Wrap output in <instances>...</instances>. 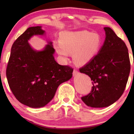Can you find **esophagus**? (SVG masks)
Wrapping results in <instances>:
<instances>
[{"mask_svg": "<svg viewBox=\"0 0 134 134\" xmlns=\"http://www.w3.org/2000/svg\"><path fill=\"white\" fill-rule=\"evenodd\" d=\"M72 74H73V76H77V75L79 74V72L77 70H76V69H74Z\"/></svg>", "mask_w": 134, "mask_h": 134, "instance_id": "esophagus-1", "label": "esophagus"}]
</instances>
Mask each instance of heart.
I'll return each instance as SVG.
<instances>
[{
    "label": "heart",
    "mask_w": 134,
    "mask_h": 134,
    "mask_svg": "<svg viewBox=\"0 0 134 134\" xmlns=\"http://www.w3.org/2000/svg\"><path fill=\"white\" fill-rule=\"evenodd\" d=\"M102 43L101 36L98 34L87 30L65 32L60 35V43H55L54 48L65 61L69 54H73L75 63L83 65L98 54Z\"/></svg>",
    "instance_id": "1"
}]
</instances>
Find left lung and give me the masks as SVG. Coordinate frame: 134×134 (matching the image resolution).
<instances>
[{
    "label": "left lung",
    "mask_w": 134,
    "mask_h": 134,
    "mask_svg": "<svg viewBox=\"0 0 134 134\" xmlns=\"http://www.w3.org/2000/svg\"><path fill=\"white\" fill-rule=\"evenodd\" d=\"M105 40L99 53L80 68L92 80L88 94L81 99L86 105L100 108L110 105L123 94L131 70L127 47L110 27H104Z\"/></svg>",
    "instance_id": "8db88e82"
}]
</instances>
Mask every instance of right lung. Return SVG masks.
Returning <instances> with one entry per match:
<instances>
[{
	"mask_svg": "<svg viewBox=\"0 0 134 134\" xmlns=\"http://www.w3.org/2000/svg\"><path fill=\"white\" fill-rule=\"evenodd\" d=\"M41 27H29L16 40L6 70L13 94L21 103L32 108L48 104L58 86L72 77L73 71L71 66L57 63L51 42L38 52L30 46L28 40L33 35L44 33Z\"/></svg>",
	"mask_w": 134,
	"mask_h": 134,
	"instance_id": "obj_1",
	"label": "right lung"
}]
</instances>
